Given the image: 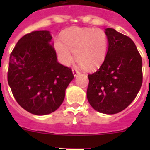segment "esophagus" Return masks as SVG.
<instances>
[{
    "label": "esophagus",
    "instance_id": "34e87169",
    "mask_svg": "<svg viewBox=\"0 0 150 150\" xmlns=\"http://www.w3.org/2000/svg\"><path fill=\"white\" fill-rule=\"evenodd\" d=\"M72 71H73V74H74V76H76L78 74H79V71H78L77 69H75V68H73L72 69Z\"/></svg>",
    "mask_w": 150,
    "mask_h": 150
}]
</instances>
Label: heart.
<instances>
[{
  "instance_id": "1",
  "label": "heart",
  "mask_w": 150,
  "mask_h": 150,
  "mask_svg": "<svg viewBox=\"0 0 150 150\" xmlns=\"http://www.w3.org/2000/svg\"><path fill=\"white\" fill-rule=\"evenodd\" d=\"M62 42L56 40L55 48L62 63L67 65L76 60L87 69L100 65L105 59L109 47L107 34L99 28L74 27L62 34Z\"/></svg>"
}]
</instances>
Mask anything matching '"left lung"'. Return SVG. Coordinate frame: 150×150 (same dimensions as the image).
Instances as JSON below:
<instances>
[{"mask_svg": "<svg viewBox=\"0 0 150 150\" xmlns=\"http://www.w3.org/2000/svg\"><path fill=\"white\" fill-rule=\"evenodd\" d=\"M107 55L100 68L88 74L87 98L95 110L115 114L136 98L143 83L142 59L133 40L113 28H106Z\"/></svg>", "mask_w": 150, "mask_h": 150, "instance_id": "8db88e82", "label": "left lung"}]
</instances>
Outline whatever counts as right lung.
<instances>
[{"mask_svg": "<svg viewBox=\"0 0 150 150\" xmlns=\"http://www.w3.org/2000/svg\"><path fill=\"white\" fill-rule=\"evenodd\" d=\"M48 30L24 35L12 51L8 84L19 105L34 115H46L62 104L74 79L72 70L58 62Z\"/></svg>", "mask_w": 150, "mask_h": 150, "instance_id": "1", "label": "right lung"}]
</instances>
